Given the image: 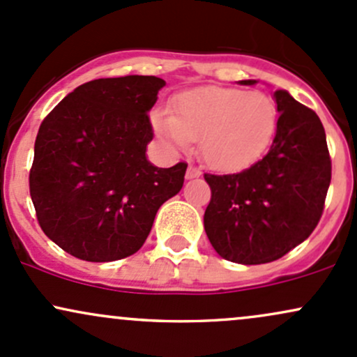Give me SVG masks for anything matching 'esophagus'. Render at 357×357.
Listing matches in <instances>:
<instances>
[{"instance_id":"1","label":"esophagus","mask_w":357,"mask_h":357,"mask_svg":"<svg viewBox=\"0 0 357 357\" xmlns=\"http://www.w3.org/2000/svg\"><path fill=\"white\" fill-rule=\"evenodd\" d=\"M200 175H202V172L199 170V168H195V167H189L187 168V174H185V177H187V180H190V178H197V177H200Z\"/></svg>"}]
</instances>
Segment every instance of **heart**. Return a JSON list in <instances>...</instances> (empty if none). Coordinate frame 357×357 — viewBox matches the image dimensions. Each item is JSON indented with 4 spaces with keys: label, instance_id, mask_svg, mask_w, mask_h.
Returning a JSON list of instances; mask_svg holds the SVG:
<instances>
[{
    "label": "heart",
    "instance_id": "obj_1",
    "mask_svg": "<svg viewBox=\"0 0 357 357\" xmlns=\"http://www.w3.org/2000/svg\"><path fill=\"white\" fill-rule=\"evenodd\" d=\"M153 126L175 150L200 138V153L207 165L236 172L258 162L270 146L276 131V107L265 92L199 87L177 99V114L157 111Z\"/></svg>",
    "mask_w": 357,
    "mask_h": 357
}]
</instances>
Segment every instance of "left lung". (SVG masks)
<instances>
[{"label": "left lung", "instance_id": "8db88e82", "mask_svg": "<svg viewBox=\"0 0 357 357\" xmlns=\"http://www.w3.org/2000/svg\"><path fill=\"white\" fill-rule=\"evenodd\" d=\"M253 86L256 81H241ZM270 151L239 174L211 175L204 229L219 256L239 265L282 258L315 229L331 185V157L319 116L287 91Z\"/></svg>", "mask_w": 357, "mask_h": 357}]
</instances>
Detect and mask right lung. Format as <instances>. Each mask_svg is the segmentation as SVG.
<instances>
[{
    "label": "right lung",
    "instance_id": "obj_1",
    "mask_svg": "<svg viewBox=\"0 0 357 357\" xmlns=\"http://www.w3.org/2000/svg\"><path fill=\"white\" fill-rule=\"evenodd\" d=\"M165 81L96 79L74 89L40 125L30 195L43 232L84 261L135 255L155 215L183 185L187 163L148 162L150 113Z\"/></svg>",
    "mask_w": 357,
    "mask_h": 357
}]
</instances>
